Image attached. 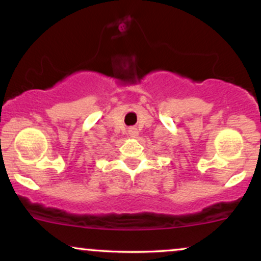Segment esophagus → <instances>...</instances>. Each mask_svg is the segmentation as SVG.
<instances>
[{
	"mask_svg": "<svg viewBox=\"0 0 261 261\" xmlns=\"http://www.w3.org/2000/svg\"><path fill=\"white\" fill-rule=\"evenodd\" d=\"M127 133H128V135H130L131 137H136L137 135H139V130H137L136 127H128Z\"/></svg>",
	"mask_w": 261,
	"mask_h": 261,
	"instance_id": "esophagus-1",
	"label": "esophagus"
}]
</instances>
